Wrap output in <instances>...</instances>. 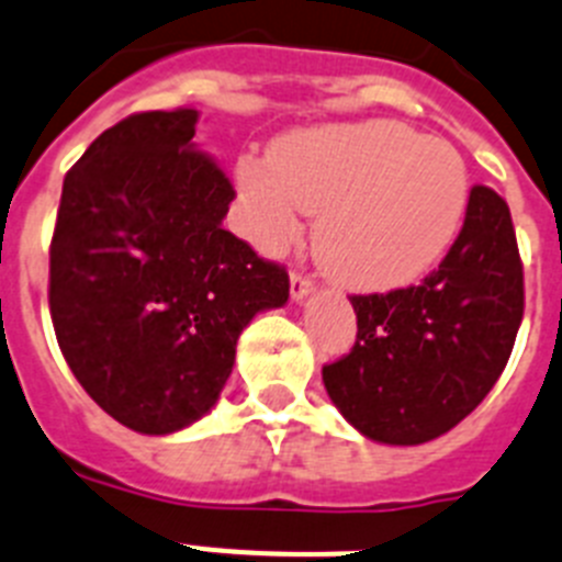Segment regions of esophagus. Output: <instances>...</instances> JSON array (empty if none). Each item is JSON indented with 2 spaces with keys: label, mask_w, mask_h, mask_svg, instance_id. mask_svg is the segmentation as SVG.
Returning a JSON list of instances; mask_svg holds the SVG:
<instances>
[{
  "label": "esophagus",
  "mask_w": 562,
  "mask_h": 562,
  "mask_svg": "<svg viewBox=\"0 0 562 562\" xmlns=\"http://www.w3.org/2000/svg\"><path fill=\"white\" fill-rule=\"evenodd\" d=\"M311 291H314V280L305 274H300V271H294V274H291V300L302 302L305 296L311 294Z\"/></svg>",
  "instance_id": "obj_1"
}]
</instances>
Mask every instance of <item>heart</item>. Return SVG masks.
I'll return each instance as SVG.
<instances>
[{
	"label": "heart",
	"instance_id": "heart-1",
	"mask_svg": "<svg viewBox=\"0 0 562 562\" xmlns=\"http://www.w3.org/2000/svg\"><path fill=\"white\" fill-rule=\"evenodd\" d=\"M268 164L237 169L254 237L282 248L294 240L296 209L319 214L316 260L353 291H393L429 274L470 206L456 146L393 121L302 130L277 140Z\"/></svg>",
	"mask_w": 562,
	"mask_h": 562
}]
</instances>
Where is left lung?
<instances>
[{
	"label": "left lung",
	"mask_w": 562,
	"mask_h": 562,
	"mask_svg": "<svg viewBox=\"0 0 562 562\" xmlns=\"http://www.w3.org/2000/svg\"><path fill=\"white\" fill-rule=\"evenodd\" d=\"M356 345L322 368L362 436L416 447L470 416L509 362L524 319V262L506 200L472 187L461 234L422 285L350 296Z\"/></svg>",
	"instance_id": "8db88e82"
}]
</instances>
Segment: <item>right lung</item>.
Masks as SVG:
<instances>
[{
    "mask_svg": "<svg viewBox=\"0 0 562 562\" xmlns=\"http://www.w3.org/2000/svg\"><path fill=\"white\" fill-rule=\"evenodd\" d=\"M198 110L135 112L65 178L50 316L87 396L169 436L217 404L243 328L288 302V274L223 228L232 180L194 144Z\"/></svg>",
    "mask_w": 562,
    "mask_h": 562,
    "instance_id": "obj_1",
    "label": "right lung"
}]
</instances>
